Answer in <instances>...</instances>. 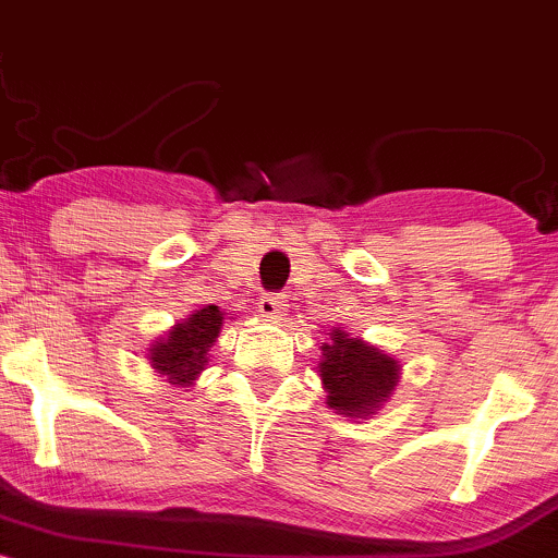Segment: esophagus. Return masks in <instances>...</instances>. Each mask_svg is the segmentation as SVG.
Instances as JSON below:
<instances>
[{
  "label": "esophagus",
  "instance_id": "esophagus-1",
  "mask_svg": "<svg viewBox=\"0 0 558 558\" xmlns=\"http://www.w3.org/2000/svg\"><path fill=\"white\" fill-rule=\"evenodd\" d=\"M283 312H286V301L283 299L270 296V293H267V296H262V301H259V315L262 317L280 319V317H283Z\"/></svg>",
  "mask_w": 558,
  "mask_h": 558
}]
</instances>
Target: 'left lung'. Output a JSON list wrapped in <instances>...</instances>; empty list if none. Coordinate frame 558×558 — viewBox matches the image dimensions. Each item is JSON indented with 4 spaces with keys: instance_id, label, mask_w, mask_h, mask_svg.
<instances>
[{
    "instance_id": "8db88e82",
    "label": "left lung",
    "mask_w": 558,
    "mask_h": 558,
    "mask_svg": "<svg viewBox=\"0 0 558 558\" xmlns=\"http://www.w3.org/2000/svg\"><path fill=\"white\" fill-rule=\"evenodd\" d=\"M319 345L317 375L325 403L349 420H367L386 407L401 383L399 360L343 328H330Z\"/></svg>"
}]
</instances>
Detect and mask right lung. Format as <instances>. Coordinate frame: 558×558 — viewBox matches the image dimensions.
I'll use <instances>...</instances> for the list:
<instances>
[{
    "instance_id": "add662e5",
    "label": "right lung",
    "mask_w": 558,
    "mask_h": 558,
    "mask_svg": "<svg viewBox=\"0 0 558 558\" xmlns=\"http://www.w3.org/2000/svg\"><path fill=\"white\" fill-rule=\"evenodd\" d=\"M222 323H226V312L217 310L215 304L202 306L194 315L175 323L146 349L151 369L162 375L170 386L191 388L196 377L207 369L209 351L220 338Z\"/></svg>"
}]
</instances>
